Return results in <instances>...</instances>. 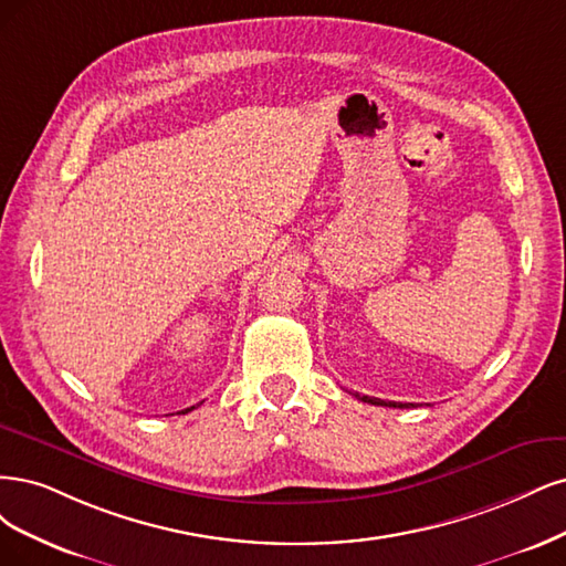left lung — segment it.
Instances as JSON below:
<instances>
[{
    "label": "left lung",
    "mask_w": 566,
    "mask_h": 566,
    "mask_svg": "<svg viewBox=\"0 0 566 566\" xmlns=\"http://www.w3.org/2000/svg\"><path fill=\"white\" fill-rule=\"evenodd\" d=\"M361 402H367V405H376V407H395V409H409V407H413V405H402V402H382V399H378V397H359Z\"/></svg>",
    "instance_id": "left-lung-1"
}]
</instances>
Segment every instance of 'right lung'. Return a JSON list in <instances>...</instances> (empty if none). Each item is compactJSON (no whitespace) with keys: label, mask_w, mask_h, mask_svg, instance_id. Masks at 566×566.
I'll return each instance as SVG.
<instances>
[{"label":"right lung","mask_w":566,"mask_h":566,"mask_svg":"<svg viewBox=\"0 0 566 566\" xmlns=\"http://www.w3.org/2000/svg\"><path fill=\"white\" fill-rule=\"evenodd\" d=\"M190 409H195V407H190ZM190 409H186V411H190Z\"/></svg>","instance_id":"right-lung-1"}]
</instances>
